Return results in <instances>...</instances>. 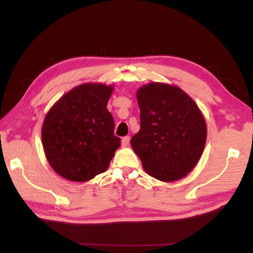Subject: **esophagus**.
<instances>
[{"label":"esophagus","instance_id":"esophagus-1","mask_svg":"<svg viewBox=\"0 0 253 253\" xmlns=\"http://www.w3.org/2000/svg\"><path fill=\"white\" fill-rule=\"evenodd\" d=\"M129 140H130V137L129 136L123 137V139H122V145H123V146H127V145L129 144Z\"/></svg>","mask_w":253,"mask_h":253}]
</instances>
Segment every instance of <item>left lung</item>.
<instances>
[{"label":"left lung","mask_w":253,"mask_h":253,"mask_svg":"<svg viewBox=\"0 0 253 253\" xmlns=\"http://www.w3.org/2000/svg\"><path fill=\"white\" fill-rule=\"evenodd\" d=\"M140 129L130 144L151 176L173 182L198 164L207 125L198 105L176 85L153 83L136 93Z\"/></svg>","instance_id":"left-lung-1"}]
</instances>
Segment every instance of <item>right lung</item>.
<instances>
[{
	"label": "right lung",
	"instance_id": "right-lung-1",
	"mask_svg": "<svg viewBox=\"0 0 253 253\" xmlns=\"http://www.w3.org/2000/svg\"><path fill=\"white\" fill-rule=\"evenodd\" d=\"M111 85L84 84L61 97L45 116L42 144L60 176L85 182L105 172L121 138L107 109Z\"/></svg>",
	"mask_w": 253,
	"mask_h": 253
}]
</instances>
